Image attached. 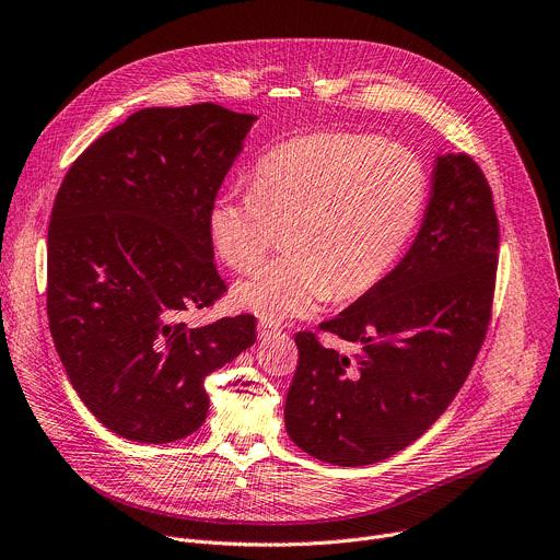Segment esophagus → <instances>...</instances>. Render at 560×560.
<instances>
[{"instance_id":"esophagus-1","label":"esophagus","mask_w":560,"mask_h":560,"mask_svg":"<svg viewBox=\"0 0 560 560\" xmlns=\"http://www.w3.org/2000/svg\"><path fill=\"white\" fill-rule=\"evenodd\" d=\"M277 332H279L277 326H272V324H268V322H259V337H261V339H268V337H272V335H277Z\"/></svg>"}]
</instances>
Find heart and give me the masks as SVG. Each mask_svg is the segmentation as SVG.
<instances>
[{
	"label": "heart",
	"mask_w": 560,
	"mask_h": 560,
	"mask_svg": "<svg viewBox=\"0 0 560 560\" xmlns=\"http://www.w3.org/2000/svg\"><path fill=\"white\" fill-rule=\"evenodd\" d=\"M427 172L413 151L375 136L317 131L257 163L252 187L223 189L208 214L219 257L249 270L283 228L281 257L232 288V303L266 322L315 313L335 292L352 299L395 266L420 223Z\"/></svg>",
	"instance_id": "b5f03b06"
}]
</instances>
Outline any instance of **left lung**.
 Listing matches in <instances>:
<instances>
[{"mask_svg":"<svg viewBox=\"0 0 560 560\" xmlns=\"http://www.w3.org/2000/svg\"><path fill=\"white\" fill-rule=\"evenodd\" d=\"M491 187L465 154L435 159L429 206L404 259L319 328L360 343L350 360L296 332L290 440L317 460L364 467L424 435L485 341L498 268Z\"/></svg>","mask_w":560,"mask_h":560,"instance_id":"obj_1","label":"left lung"}]
</instances>
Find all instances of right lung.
Instances as JSON below:
<instances>
[{"mask_svg": "<svg viewBox=\"0 0 560 560\" xmlns=\"http://www.w3.org/2000/svg\"><path fill=\"white\" fill-rule=\"evenodd\" d=\"M257 116L151 107L67 172L48 223L46 313L60 362L109 431L167 444L208 418L206 377L257 339L252 315L191 328L228 290L208 214Z\"/></svg>", "mask_w": 560, "mask_h": 560, "instance_id": "right-lung-1", "label": "right lung"}]
</instances>
